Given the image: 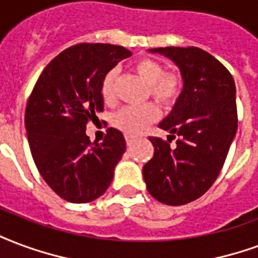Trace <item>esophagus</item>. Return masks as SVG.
<instances>
[{
    "instance_id": "1",
    "label": "esophagus",
    "mask_w": 258,
    "mask_h": 258,
    "mask_svg": "<svg viewBox=\"0 0 258 258\" xmlns=\"http://www.w3.org/2000/svg\"><path fill=\"white\" fill-rule=\"evenodd\" d=\"M134 141H135V139L133 138V137H130V135H125V142H127V146H131Z\"/></svg>"
}]
</instances>
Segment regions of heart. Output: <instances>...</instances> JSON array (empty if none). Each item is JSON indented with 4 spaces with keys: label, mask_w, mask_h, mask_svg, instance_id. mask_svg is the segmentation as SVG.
<instances>
[{
    "label": "heart",
    "mask_w": 258,
    "mask_h": 258,
    "mask_svg": "<svg viewBox=\"0 0 258 258\" xmlns=\"http://www.w3.org/2000/svg\"><path fill=\"white\" fill-rule=\"evenodd\" d=\"M133 70L148 85L149 94L160 105L168 106L173 104L183 89L182 76L176 72H164L163 66L152 58H139L133 64ZM114 71H110L104 78L101 94L106 104L114 101ZM158 110L153 104L141 106H125L117 110L113 116V125L127 135H139L149 124L156 121Z\"/></svg>",
    "instance_id": "obj_1"
}]
</instances>
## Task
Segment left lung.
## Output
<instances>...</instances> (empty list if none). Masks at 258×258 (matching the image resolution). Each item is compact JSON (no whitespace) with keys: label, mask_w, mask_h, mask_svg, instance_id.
Wrapping results in <instances>:
<instances>
[{"label":"left lung","mask_w":258,"mask_h":258,"mask_svg":"<svg viewBox=\"0 0 258 258\" xmlns=\"http://www.w3.org/2000/svg\"><path fill=\"white\" fill-rule=\"evenodd\" d=\"M179 68L183 89L171 113L158 124L168 141L150 137L153 158L145 164L148 191L165 205H184L209 190L235 138V83L226 67L198 47H156ZM179 139L169 147L174 135Z\"/></svg>","instance_id":"8db88e82"}]
</instances>
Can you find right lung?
<instances>
[{
  "instance_id": "1",
  "label": "right lung",
  "mask_w": 258,
  "mask_h": 258,
  "mask_svg": "<svg viewBox=\"0 0 258 258\" xmlns=\"http://www.w3.org/2000/svg\"><path fill=\"white\" fill-rule=\"evenodd\" d=\"M131 56L123 46L81 43L68 47L42 71L26 108L34 163L49 187L72 204L101 197L125 152L119 130L108 128L91 144L86 124L104 110L101 86L117 62Z\"/></svg>"
}]
</instances>
